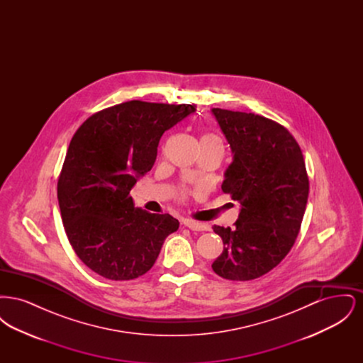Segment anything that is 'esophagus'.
Wrapping results in <instances>:
<instances>
[{
  "label": "esophagus",
  "instance_id": "obj_1",
  "mask_svg": "<svg viewBox=\"0 0 363 363\" xmlns=\"http://www.w3.org/2000/svg\"><path fill=\"white\" fill-rule=\"evenodd\" d=\"M182 223L186 225V227H189L190 230H193V231H206V230H208L207 225H204V223H199V222H196V220L184 219V220H182Z\"/></svg>",
  "mask_w": 363,
  "mask_h": 363
}]
</instances>
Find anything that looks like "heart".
<instances>
[{"mask_svg": "<svg viewBox=\"0 0 363 363\" xmlns=\"http://www.w3.org/2000/svg\"><path fill=\"white\" fill-rule=\"evenodd\" d=\"M219 143L220 140L219 138H216L215 135H212V133H207V135H204L203 138H201V141L200 143Z\"/></svg>", "mask_w": 363, "mask_h": 363, "instance_id": "1", "label": "heart"}]
</instances>
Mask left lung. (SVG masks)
Masks as SVG:
<instances>
[{
    "instance_id": "left-lung-1",
    "label": "left lung",
    "mask_w": 363,
    "mask_h": 363,
    "mask_svg": "<svg viewBox=\"0 0 363 363\" xmlns=\"http://www.w3.org/2000/svg\"><path fill=\"white\" fill-rule=\"evenodd\" d=\"M231 152L222 190L241 203L234 227L213 225L223 253L212 269L228 280H253L291 250L309 196L302 151L280 123L253 113L212 108Z\"/></svg>"
}]
</instances>
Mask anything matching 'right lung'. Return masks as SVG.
<instances>
[{
	"mask_svg": "<svg viewBox=\"0 0 363 363\" xmlns=\"http://www.w3.org/2000/svg\"><path fill=\"white\" fill-rule=\"evenodd\" d=\"M194 110V104L129 101L92 114L73 135L58 204L74 253L98 275H144L178 230L172 215L135 207L130 190L152 169L162 135Z\"/></svg>",
	"mask_w": 363,
	"mask_h": 363,
	"instance_id": "add662e5",
	"label": "right lung"
}]
</instances>
